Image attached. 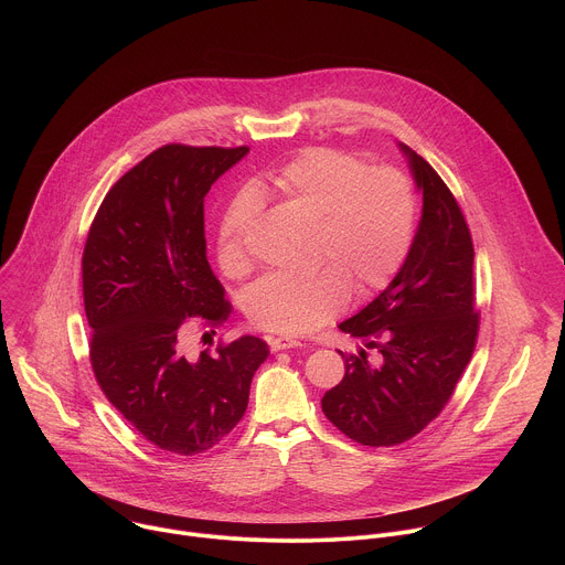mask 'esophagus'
I'll return each instance as SVG.
<instances>
[{
    "label": "esophagus",
    "instance_id": "obj_1",
    "mask_svg": "<svg viewBox=\"0 0 565 565\" xmlns=\"http://www.w3.org/2000/svg\"><path fill=\"white\" fill-rule=\"evenodd\" d=\"M268 344H270V351H273V353L301 347V342H299V340H292V338H270V340H268Z\"/></svg>",
    "mask_w": 565,
    "mask_h": 565
}]
</instances>
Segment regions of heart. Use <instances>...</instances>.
I'll return each instance as SVG.
<instances>
[{
  "mask_svg": "<svg viewBox=\"0 0 565 565\" xmlns=\"http://www.w3.org/2000/svg\"><path fill=\"white\" fill-rule=\"evenodd\" d=\"M281 201L319 223L315 264L303 277L268 275L248 288L244 308L259 329L303 335L338 317L353 288L371 297L405 266L416 238L418 196L412 179L393 168L369 170L353 153L312 147L273 177ZM257 214L253 194H238L225 210L216 259L232 277H246L253 259L246 232Z\"/></svg>",
  "mask_w": 565,
  "mask_h": 565,
  "instance_id": "1",
  "label": "heart"
}]
</instances>
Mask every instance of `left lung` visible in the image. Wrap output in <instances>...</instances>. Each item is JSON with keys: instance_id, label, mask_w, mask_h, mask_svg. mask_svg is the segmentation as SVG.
<instances>
[{"instance_id": "left-lung-1", "label": "left lung", "mask_w": 565, "mask_h": 565, "mask_svg": "<svg viewBox=\"0 0 565 565\" xmlns=\"http://www.w3.org/2000/svg\"><path fill=\"white\" fill-rule=\"evenodd\" d=\"M423 194V216L409 257L393 281L340 324L358 338L342 353L344 380L321 397V412L349 438L369 447L399 445L420 434L449 402L473 353V246L465 216L412 147L397 142ZM366 348L381 353L377 365Z\"/></svg>"}]
</instances>
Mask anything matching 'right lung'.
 Instances as JSON below:
<instances>
[{
	"label": "right lung",
	"instance_id": "obj_1",
	"mask_svg": "<svg viewBox=\"0 0 565 565\" xmlns=\"http://www.w3.org/2000/svg\"><path fill=\"white\" fill-rule=\"evenodd\" d=\"M248 147L166 145L105 196L83 255L92 366L111 405L156 447L201 454L244 418L264 340L244 335L188 358L185 319L230 315L205 257L203 201Z\"/></svg>",
	"mask_w": 565,
	"mask_h": 565
}]
</instances>
